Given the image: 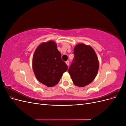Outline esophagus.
Segmentation results:
<instances>
[{
	"instance_id": "obj_1",
	"label": "esophagus",
	"mask_w": 126,
	"mask_h": 126,
	"mask_svg": "<svg viewBox=\"0 0 126 126\" xmlns=\"http://www.w3.org/2000/svg\"><path fill=\"white\" fill-rule=\"evenodd\" d=\"M66 63L67 64V65L68 66H69V61H67V62H66Z\"/></svg>"
}]
</instances>
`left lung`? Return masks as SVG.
<instances>
[{"label":"left lung","instance_id":"8db88e82","mask_svg":"<svg viewBox=\"0 0 126 126\" xmlns=\"http://www.w3.org/2000/svg\"><path fill=\"white\" fill-rule=\"evenodd\" d=\"M74 58L68 72L78 87L89 85L96 78L99 67L97 56L90 46L78 44L74 49Z\"/></svg>","mask_w":126,"mask_h":126}]
</instances>
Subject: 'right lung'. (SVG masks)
I'll use <instances>...</instances> for the list:
<instances>
[{"label":"right lung","instance_id":"add662e5","mask_svg":"<svg viewBox=\"0 0 126 126\" xmlns=\"http://www.w3.org/2000/svg\"><path fill=\"white\" fill-rule=\"evenodd\" d=\"M32 69L37 79L51 87L56 85L68 66L62 59L57 44L52 40L40 44L32 57Z\"/></svg>","mask_w":126,"mask_h":126}]
</instances>
